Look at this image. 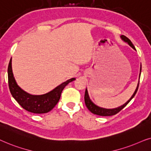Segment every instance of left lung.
I'll return each mask as SVG.
<instances>
[{"instance_id": "left-lung-1", "label": "left lung", "mask_w": 151, "mask_h": 151, "mask_svg": "<svg viewBox=\"0 0 151 151\" xmlns=\"http://www.w3.org/2000/svg\"><path fill=\"white\" fill-rule=\"evenodd\" d=\"M121 39L122 41H124V42H126V43H127L130 47L133 48L134 50H136L135 47H134V46L133 45V44L132 43V42L130 41V40L129 39H128V38L125 37L124 35L121 36ZM141 71H142V65H140V72H139V81H138L137 86L136 89L134 90V93L132 94L131 97H130L125 104H123V105L114 108H104L99 107V106H96V104H94L93 102L92 101V100L90 99L89 94H88V90L87 88H86V92H85V96H84V100H85V104L86 105V107L88 108V109L92 113H93L94 114H97V115H100V116H112V115H114V114H116V113H118L120 110L123 109V108L125 107V106L127 105L130 101H131V99L134 97V95H135L139 87V78H140V75H141Z\"/></svg>"}]
</instances>
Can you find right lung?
Here are the masks:
<instances>
[{
    "instance_id": "obj_1",
    "label": "right lung",
    "mask_w": 151,
    "mask_h": 151,
    "mask_svg": "<svg viewBox=\"0 0 151 151\" xmlns=\"http://www.w3.org/2000/svg\"><path fill=\"white\" fill-rule=\"evenodd\" d=\"M7 73L8 83L12 95L22 106V108L27 111L36 114L47 113L53 109L59 102L64 88L70 82L76 79L75 78H72L60 84L47 93L41 95H35L25 92L17 84L12 72V59L8 65Z\"/></svg>"
}]
</instances>
